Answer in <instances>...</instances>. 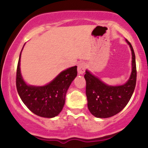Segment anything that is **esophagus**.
<instances>
[{"mask_svg": "<svg viewBox=\"0 0 148 148\" xmlns=\"http://www.w3.org/2000/svg\"><path fill=\"white\" fill-rule=\"evenodd\" d=\"M85 69H86V64L84 62H79L78 64V68H77V72L78 74L81 75L85 72Z\"/></svg>", "mask_w": 148, "mask_h": 148, "instance_id": "1", "label": "esophagus"}]
</instances>
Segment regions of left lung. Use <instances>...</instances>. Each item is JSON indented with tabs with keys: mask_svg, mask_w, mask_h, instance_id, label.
<instances>
[{
	"mask_svg": "<svg viewBox=\"0 0 148 148\" xmlns=\"http://www.w3.org/2000/svg\"><path fill=\"white\" fill-rule=\"evenodd\" d=\"M132 51V72L125 84L110 86L103 82L86 69V94L88 108L96 118H107L118 114L128 103L135 89L136 82V58L133 47L126 40Z\"/></svg>",
	"mask_w": 148,
	"mask_h": 148,
	"instance_id": "left-lung-1",
	"label": "left lung"
}]
</instances>
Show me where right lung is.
<instances>
[{
	"mask_svg": "<svg viewBox=\"0 0 148 148\" xmlns=\"http://www.w3.org/2000/svg\"><path fill=\"white\" fill-rule=\"evenodd\" d=\"M21 51L16 69V84L18 95L28 109L35 115L47 118L57 116L63 108L69 87L77 76V66L62 71L45 86L29 85L24 81L21 73Z\"/></svg>",
	"mask_w": 148,
	"mask_h": 148,
	"instance_id": "right-lung-1",
	"label": "right lung"
}]
</instances>
